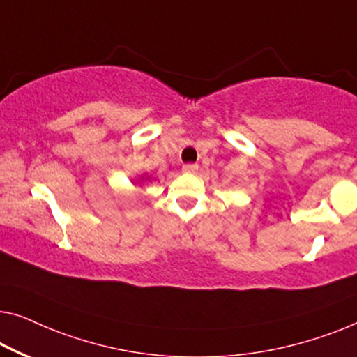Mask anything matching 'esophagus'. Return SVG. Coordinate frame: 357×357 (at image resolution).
<instances>
[{
    "label": "esophagus",
    "instance_id": "esophagus-1",
    "mask_svg": "<svg viewBox=\"0 0 357 357\" xmlns=\"http://www.w3.org/2000/svg\"><path fill=\"white\" fill-rule=\"evenodd\" d=\"M199 169V165L197 163H185L183 165V172L184 173H195Z\"/></svg>",
    "mask_w": 357,
    "mask_h": 357
}]
</instances>
